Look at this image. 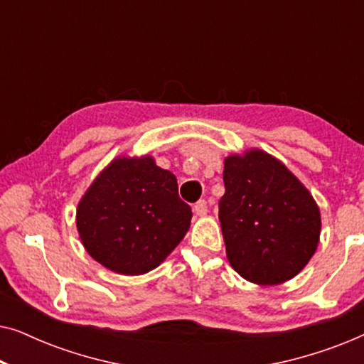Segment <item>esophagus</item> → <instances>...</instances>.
Masks as SVG:
<instances>
[{"label": "esophagus", "instance_id": "obj_1", "mask_svg": "<svg viewBox=\"0 0 364 364\" xmlns=\"http://www.w3.org/2000/svg\"><path fill=\"white\" fill-rule=\"evenodd\" d=\"M193 212H196L198 217H203V215H207V212H208L207 202H205V200H198V202L196 203V205H193Z\"/></svg>", "mask_w": 364, "mask_h": 364}]
</instances>
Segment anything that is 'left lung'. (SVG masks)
Segmentation results:
<instances>
[{"instance_id": "1", "label": "left lung", "mask_w": 364, "mask_h": 364, "mask_svg": "<svg viewBox=\"0 0 364 364\" xmlns=\"http://www.w3.org/2000/svg\"><path fill=\"white\" fill-rule=\"evenodd\" d=\"M218 220L233 270L255 285L296 277L320 243V207L282 161L262 149L223 161Z\"/></svg>"}]
</instances>
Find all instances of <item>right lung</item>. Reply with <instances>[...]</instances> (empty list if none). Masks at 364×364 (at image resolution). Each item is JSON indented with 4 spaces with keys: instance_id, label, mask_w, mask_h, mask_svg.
<instances>
[{
    "instance_id": "1",
    "label": "right lung",
    "mask_w": 364,
    "mask_h": 364,
    "mask_svg": "<svg viewBox=\"0 0 364 364\" xmlns=\"http://www.w3.org/2000/svg\"><path fill=\"white\" fill-rule=\"evenodd\" d=\"M191 218L176 176L149 154L114 157L76 208L86 252L107 270L129 277L161 265L186 237Z\"/></svg>"
}]
</instances>
